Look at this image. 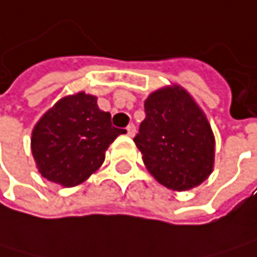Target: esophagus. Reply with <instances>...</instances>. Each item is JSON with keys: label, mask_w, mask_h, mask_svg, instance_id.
<instances>
[{"label": "esophagus", "mask_w": 257, "mask_h": 257, "mask_svg": "<svg viewBox=\"0 0 257 257\" xmlns=\"http://www.w3.org/2000/svg\"><path fill=\"white\" fill-rule=\"evenodd\" d=\"M126 133H127V136H130V137H134L136 136V126L130 124V126L126 127Z\"/></svg>", "instance_id": "1"}]
</instances>
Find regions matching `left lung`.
I'll use <instances>...</instances> for the list:
<instances>
[{
    "label": "left lung",
    "mask_w": 257,
    "mask_h": 257,
    "mask_svg": "<svg viewBox=\"0 0 257 257\" xmlns=\"http://www.w3.org/2000/svg\"><path fill=\"white\" fill-rule=\"evenodd\" d=\"M146 117L134 142L148 171L172 190H189L213 169L212 127L192 97L180 86L152 93L145 102Z\"/></svg>",
    "instance_id": "obj_1"
}]
</instances>
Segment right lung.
Wrapping results in <instances>:
<instances>
[{
  "instance_id": "obj_1",
  "label": "right lung",
  "mask_w": 257,
  "mask_h": 257,
  "mask_svg": "<svg viewBox=\"0 0 257 257\" xmlns=\"http://www.w3.org/2000/svg\"><path fill=\"white\" fill-rule=\"evenodd\" d=\"M123 133L112 126L109 112L99 109L94 96L77 93L61 99L38 121L32 154L44 178L71 187L102 166L105 151Z\"/></svg>"
}]
</instances>
